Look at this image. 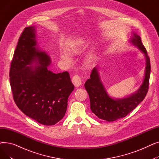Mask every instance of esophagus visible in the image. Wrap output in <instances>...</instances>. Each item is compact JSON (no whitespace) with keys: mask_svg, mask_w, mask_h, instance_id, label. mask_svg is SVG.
<instances>
[{"mask_svg":"<svg viewBox=\"0 0 159 159\" xmlns=\"http://www.w3.org/2000/svg\"><path fill=\"white\" fill-rule=\"evenodd\" d=\"M72 82L75 87L77 88L80 86L82 84L80 77H79V75H75V76L72 77Z\"/></svg>","mask_w":159,"mask_h":159,"instance_id":"1","label":"esophagus"}]
</instances>
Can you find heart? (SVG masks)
<instances>
[{"label": "heart", "instance_id": "obj_1", "mask_svg": "<svg viewBox=\"0 0 159 159\" xmlns=\"http://www.w3.org/2000/svg\"><path fill=\"white\" fill-rule=\"evenodd\" d=\"M80 43L81 42L79 40H75L69 42L68 43L66 44L65 49L66 51H68V53L66 51H63L61 53V57L62 59L67 62H71V57L69 53L73 54L77 53L80 51Z\"/></svg>", "mask_w": 159, "mask_h": 159}]
</instances>
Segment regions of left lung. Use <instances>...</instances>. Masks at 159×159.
Segmentation results:
<instances>
[{"instance_id": "left-lung-1", "label": "left lung", "mask_w": 159, "mask_h": 159, "mask_svg": "<svg viewBox=\"0 0 159 159\" xmlns=\"http://www.w3.org/2000/svg\"><path fill=\"white\" fill-rule=\"evenodd\" d=\"M129 40L144 54L146 66L144 78L140 88L135 93L122 98H113L107 94L99 77L97 67L92 70L90 79L84 84L89 97L90 108L99 119L112 122L125 117L144 99L149 88V80L151 66L146 49L142 43L141 39L137 33H133Z\"/></svg>"}]
</instances>
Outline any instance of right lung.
<instances>
[{"mask_svg":"<svg viewBox=\"0 0 159 159\" xmlns=\"http://www.w3.org/2000/svg\"><path fill=\"white\" fill-rule=\"evenodd\" d=\"M50 63L49 56L37 45L35 27L25 28L11 61L10 86L19 109L46 126L64 117L68 98L74 89L68 72L55 74L48 69Z\"/></svg>","mask_w":159,"mask_h":159,"instance_id":"add662e5","label":"right lung"}]
</instances>
